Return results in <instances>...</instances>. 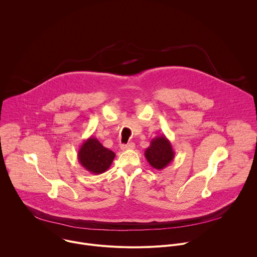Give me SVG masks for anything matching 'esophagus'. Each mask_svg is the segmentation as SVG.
Returning a JSON list of instances; mask_svg holds the SVG:
<instances>
[{
    "instance_id": "1",
    "label": "esophagus",
    "mask_w": 257,
    "mask_h": 257,
    "mask_svg": "<svg viewBox=\"0 0 257 257\" xmlns=\"http://www.w3.org/2000/svg\"><path fill=\"white\" fill-rule=\"evenodd\" d=\"M135 144L133 142H130L128 144H122L121 145V150L122 151H127V150H134Z\"/></svg>"
}]
</instances>
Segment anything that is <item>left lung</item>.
<instances>
[{
	"label": "left lung",
	"instance_id": "1",
	"mask_svg": "<svg viewBox=\"0 0 257 257\" xmlns=\"http://www.w3.org/2000/svg\"><path fill=\"white\" fill-rule=\"evenodd\" d=\"M144 156L153 168L163 170L174 160L175 152L171 141L163 134L151 141V145L145 150Z\"/></svg>",
	"mask_w": 257,
	"mask_h": 257
}]
</instances>
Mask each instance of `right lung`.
<instances>
[{"instance_id": "obj_1", "label": "right lung", "mask_w": 257, "mask_h": 257, "mask_svg": "<svg viewBox=\"0 0 257 257\" xmlns=\"http://www.w3.org/2000/svg\"><path fill=\"white\" fill-rule=\"evenodd\" d=\"M116 155L90 136L80 146L77 154L78 163L89 173L99 175L111 167Z\"/></svg>"}]
</instances>
